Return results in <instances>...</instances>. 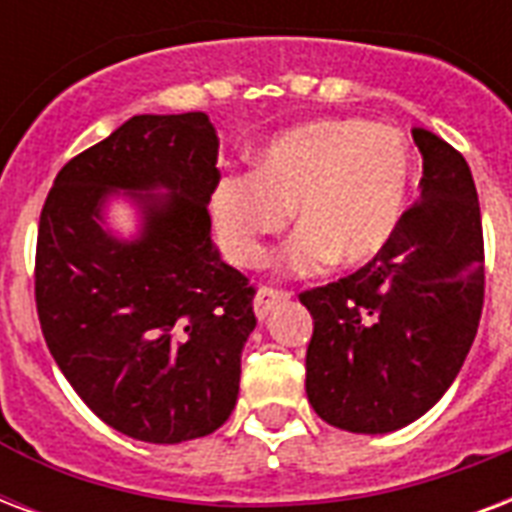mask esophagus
Masks as SVG:
<instances>
[{"mask_svg":"<svg viewBox=\"0 0 512 512\" xmlns=\"http://www.w3.org/2000/svg\"><path fill=\"white\" fill-rule=\"evenodd\" d=\"M290 298L287 292H279V290H268V287H263V290L257 292L255 295V317L263 322L268 314H271L273 308L276 306H282L284 300Z\"/></svg>","mask_w":512,"mask_h":512,"instance_id":"1","label":"esophagus"}]
</instances>
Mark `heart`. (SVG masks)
I'll return each instance as SVG.
<instances>
[{"label":"heart","instance_id":"1","mask_svg":"<svg viewBox=\"0 0 512 512\" xmlns=\"http://www.w3.org/2000/svg\"><path fill=\"white\" fill-rule=\"evenodd\" d=\"M411 147L400 131L365 120H319L265 144L255 171L220 179L212 209L233 263H265L295 209L298 236L284 271L314 276L333 263L360 268L395 241L411 193Z\"/></svg>","mask_w":512,"mask_h":512}]
</instances>
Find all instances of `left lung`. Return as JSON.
Listing matches in <instances>:
<instances>
[{
    "instance_id": "1",
    "label": "left lung",
    "mask_w": 512,
    "mask_h": 512,
    "mask_svg": "<svg viewBox=\"0 0 512 512\" xmlns=\"http://www.w3.org/2000/svg\"><path fill=\"white\" fill-rule=\"evenodd\" d=\"M419 204L395 241L346 279L306 290L314 317L306 395L327 424L386 435L438 403L473 346L483 308L478 190L462 155L427 128Z\"/></svg>"
}]
</instances>
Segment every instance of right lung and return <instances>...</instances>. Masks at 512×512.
<instances>
[{"label":"right lung","instance_id":"1","mask_svg":"<svg viewBox=\"0 0 512 512\" xmlns=\"http://www.w3.org/2000/svg\"><path fill=\"white\" fill-rule=\"evenodd\" d=\"M217 147L206 112L134 115L58 171L39 217L50 354L104 424L144 443L212 435L239 400L255 290L212 241ZM117 197L131 237L108 228Z\"/></svg>","mask_w":512,"mask_h":512}]
</instances>
